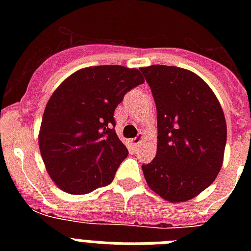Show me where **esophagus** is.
<instances>
[{
    "label": "esophagus",
    "instance_id": "esophagus-1",
    "mask_svg": "<svg viewBox=\"0 0 251 251\" xmlns=\"http://www.w3.org/2000/svg\"><path fill=\"white\" fill-rule=\"evenodd\" d=\"M143 138H145V134H143V133H139L138 136L137 137H134V138L132 139V143L134 146H138L139 143H141L142 141H143Z\"/></svg>",
    "mask_w": 251,
    "mask_h": 251
}]
</instances>
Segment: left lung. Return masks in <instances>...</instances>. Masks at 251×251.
<instances>
[{"label":"left lung","instance_id":"left-lung-1","mask_svg":"<svg viewBox=\"0 0 251 251\" xmlns=\"http://www.w3.org/2000/svg\"><path fill=\"white\" fill-rule=\"evenodd\" d=\"M157 108L158 145L142 165L148 186L170 202H182L214 182L223 166L226 122L210 86L190 70L152 65L139 69Z\"/></svg>","mask_w":251,"mask_h":251}]
</instances>
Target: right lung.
Segmentation results:
<instances>
[{
  "label": "right lung",
  "instance_id": "obj_1",
  "mask_svg": "<svg viewBox=\"0 0 251 251\" xmlns=\"http://www.w3.org/2000/svg\"><path fill=\"white\" fill-rule=\"evenodd\" d=\"M145 79L119 65L81 69L60 84L44 112L40 152L51 179L68 194L109 185L128 156L115 133L114 110Z\"/></svg>",
  "mask_w": 251,
  "mask_h": 251
}]
</instances>
